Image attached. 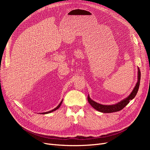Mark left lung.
Wrapping results in <instances>:
<instances>
[{
  "instance_id": "left-lung-1",
  "label": "left lung",
  "mask_w": 150,
  "mask_h": 150,
  "mask_svg": "<svg viewBox=\"0 0 150 150\" xmlns=\"http://www.w3.org/2000/svg\"><path fill=\"white\" fill-rule=\"evenodd\" d=\"M140 79H141V72H140L139 69L138 68V81H137V84H136L134 86V88L132 91V92L130 93V94L128 97L125 98L124 99H122V100H121V101L117 103L116 104H111V105H104V104L98 103L92 100V99L90 98L89 94L88 96V101L89 103L91 104V106L93 108H94L95 110H96L99 112H104V113H110V112L119 111L122 110V109H123L127 104L129 103V101L132 100V99L136 96V95H137L138 93V91L139 87Z\"/></svg>"
}]
</instances>
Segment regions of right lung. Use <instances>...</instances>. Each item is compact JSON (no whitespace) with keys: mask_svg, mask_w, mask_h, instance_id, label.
<instances>
[{"mask_svg":"<svg viewBox=\"0 0 150 150\" xmlns=\"http://www.w3.org/2000/svg\"><path fill=\"white\" fill-rule=\"evenodd\" d=\"M62 101L63 100H62L61 101V103L59 104V105L56 107V108H55L54 109H53L52 110H51V111H47V112H40V114H42V115H45V114H48V113H50V112H53V111H56V110H57L58 108H59V107L61 106V104H62Z\"/></svg>","mask_w":150,"mask_h":150,"instance_id":"obj_1","label":"right lung"}]
</instances>
